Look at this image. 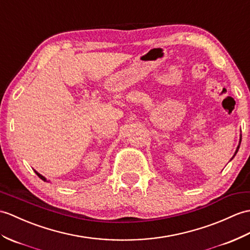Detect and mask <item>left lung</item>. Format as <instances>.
I'll return each instance as SVG.
<instances>
[{
  "label": "left lung",
  "mask_w": 250,
  "mask_h": 250,
  "mask_svg": "<svg viewBox=\"0 0 250 250\" xmlns=\"http://www.w3.org/2000/svg\"><path fill=\"white\" fill-rule=\"evenodd\" d=\"M240 143H241V139H240ZM239 148H240V146H237V149H236V151H235V153H234V155H235V154H236V152H237V150H239ZM234 155H233V156H234Z\"/></svg>",
  "instance_id": "left-lung-1"
}]
</instances>
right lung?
Wrapping results in <instances>:
<instances>
[{
	"label": "right lung",
	"instance_id": "add662e5",
	"mask_svg": "<svg viewBox=\"0 0 250 250\" xmlns=\"http://www.w3.org/2000/svg\"><path fill=\"white\" fill-rule=\"evenodd\" d=\"M35 172H36V175L40 178V179H42V180H43V181H46V180H45V178L43 177V176H42V175H40V173H38L37 171H35Z\"/></svg>",
	"mask_w": 250,
	"mask_h": 250
}]
</instances>
